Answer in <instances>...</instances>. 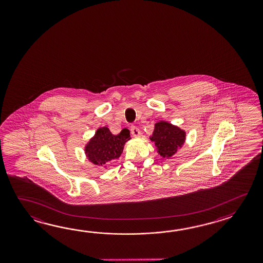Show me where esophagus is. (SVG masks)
Here are the masks:
<instances>
[{
	"label": "esophagus",
	"instance_id": "obj_1",
	"mask_svg": "<svg viewBox=\"0 0 263 263\" xmlns=\"http://www.w3.org/2000/svg\"><path fill=\"white\" fill-rule=\"evenodd\" d=\"M130 133L134 135V137H140L141 136L140 129L137 127H135V126H132L130 127Z\"/></svg>",
	"mask_w": 263,
	"mask_h": 263
}]
</instances>
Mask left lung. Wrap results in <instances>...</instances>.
I'll list each match as a JSON object with an SVG mask.
<instances>
[{
    "label": "left lung",
    "mask_w": 263,
    "mask_h": 263,
    "mask_svg": "<svg viewBox=\"0 0 263 263\" xmlns=\"http://www.w3.org/2000/svg\"><path fill=\"white\" fill-rule=\"evenodd\" d=\"M149 139L154 142L157 152L162 158H170L182 147L186 139V133L173 124L159 121L154 125V130Z\"/></svg>",
    "instance_id": "1"
}]
</instances>
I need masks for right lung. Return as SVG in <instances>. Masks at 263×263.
Masks as SVG:
<instances>
[{
	"label": "right lung",
	"instance_id": "1",
	"mask_svg": "<svg viewBox=\"0 0 263 263\" xmlns=\"http://www.w3.org/2000/svg\"><path fill=\"white\" fill-rule=\"evenodd\" d=\"M129 139L130 135L128 129H123L120 134L114 135L107 127L99 128L84 146V153L89 162L106 168L120 157L124 145Z\"/></svg>",
	"mask_w": 263,
	"mask_h": 263
}]
</instances>
